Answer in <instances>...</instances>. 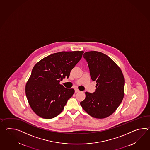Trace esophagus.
<instances>
[{
    "label": "esophagus",
    "instance_id": "34e87169",
    "mask_svg": "<svg viewBox=\"0 0 150 150\" xmlns=\"http://www.w3.org/2000/svg\"><path fill=\"white\" fill-rule=\"evenodd\" d=\"M79 91H80V90H79V89H75V93H78V92H79Z\"/></svg>",
    "mask_w": 150,
    "mask_h": 150
}]
</instances>
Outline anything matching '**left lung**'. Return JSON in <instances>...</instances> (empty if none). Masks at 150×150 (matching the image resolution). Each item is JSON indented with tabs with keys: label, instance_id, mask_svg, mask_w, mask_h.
Instances as JSON below:
<instances>
[{
	"label": "left lung",
	"instance_id": "1",
	"mask_svg": "<svg viewBox=\"0 0 150 150\" xmlns=\"http://www.w3.org/2000/svg\"><path fill=\"white\" fill-rule=\"evenodd\" d=\"M90 70L91 79L96 83L93 93L86 92L80 104L93 118L110 116L119 107L124 95V78L120 67L110 57L96 51L83 54Z\"/></svg>",
	"mask_w": 150,
	"mask_h": 150
}]
</instances>
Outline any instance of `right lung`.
<instances>
[{
  "label": "right lung",
  "mask_w": 150,
  "mask_h": 150,
  "mask_svg": "<svg viewBox=\"0 0 150 150\" xmlns=\"http://www.w3.org/2000/svg\"><path fill=\"white\" fill-rule=\"evenodd\" d=\"M83 53L61 52L45 57L35 64L25 92L30 108L38 116L51 119L62 111L75 90L65 88L60 82L69 77Z\"/></svg>",
  "instance_id": "obj_1"
}]
</instances>
